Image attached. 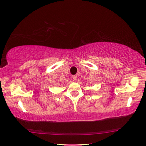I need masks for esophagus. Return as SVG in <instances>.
Returning a JSON list of instances; mask_svg holds the SVG:
<instances>
[{"label": "esophagus", "instance_id": "esophagus-1", "mask_svg": "<svg viewBox=\"0 0 146 146\" xmlns=\"http://www.w3.org/2000/svg\"><path fill=\"white\" fill-rule=\"evenodd\" d=\"M72 78H73L74 80H76V79H77V76H76V75H73V76H72Z\"/></svg>", "mask_w": 146, "mask_h": 146}]
</instances>
